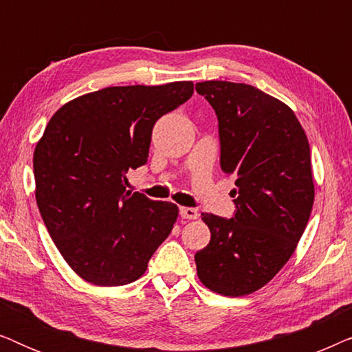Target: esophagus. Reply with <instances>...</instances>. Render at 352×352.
<instances>
[{
    "mask_svg": "<svg viewBox=\"0 0 352 352\" xmlns=\"http://www.w3.org/2000/svg\"><path fill=\"white\" fill-rule=\"evenodd\" d=\"M179 214H181V218H184V219H197V218H199V211H197L195 208H189V206H181Z\"/></svg>",
    "mask_w": 352,
    "mask_h": 352,
    "instance_id": "1",
    "label": "esophagus"
}]
</instances>
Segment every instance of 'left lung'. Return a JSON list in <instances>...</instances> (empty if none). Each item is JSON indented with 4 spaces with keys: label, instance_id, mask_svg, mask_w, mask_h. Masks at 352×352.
<instances>
[{
    "label": "left lung",
    "instance_id": "left-lung-1",
    "mask_svg": "<svg viewBox=\"0 0 352 352\" xmlns=\"http://www.w3.org/2000/svg\"><path fill=\"white\" fill-rule=\"evenodd\" d=\"M218 117L221 170L234 175L232 218L201 213L211 240L195 253L205 287L243 296L266 285L295 252L314 201L311 151L293 110L261 89L204 81Z\"/></svg>",
    "mask_w": 352,
    "mask_h": 352
}]
</instances>
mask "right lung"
<instances>
[{"mask_svg":"<svg viewBox=\"0 0 352 352\" xmlns=\"http://www.w3.org/2000/svg\"><path fill=\"white\" fill-rule=\"evenodd\" d=\"M192 81L112 86L62 105L33 153L36 204L67 264L86 282L126 285L170 235L177 206L126 190L146 165L157 120L184 104Z\"/></svg>","mask_w":352,"mask_h":352,"instance_id":"add662e5","label":"right lung"}]
</instances>
